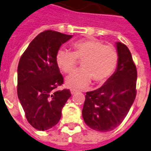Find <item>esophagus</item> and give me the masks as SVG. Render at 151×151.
Masks as SVG:
<instances>
[{
	"label": "esophagus",
	"mask_w": 151,
	"mask_h": 151,
	"mask_svg": "<svg viewBox=\"0 0 151 151\" xmlns=\"http://www.w3.org/2000/svg\"><path fill=\"white\" fill-rule=\"evenodd\" d=\"M70 91H71V94H75L77 92V91L76 90H75V89H71V90H70Z\"/></svg>",
	"instance_id": "1"
}]
</instances>
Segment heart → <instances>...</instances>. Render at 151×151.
<instances>
[{
	"label": "heart",
	"instance_id": "b5f03b06",
	"mask_svg": "<svg viewBox=\"0 0 151 151\" xmlns=\"http://www.w3.org/2000/svg\"><path fill=\"white\" fill-rule=\"evenodd\" d=\"M73 52L60 49L56 55L58 67L66 74L72 72L82 60L83 68L73 72L66 79L72 87H85L91 79L97 83L106 81L115 71L118 54L113 46L104 45L97 39H84L72 44Z\"/></svg>",
	"mask_w": 151,
	"mask_h": 151
}]
</instances>
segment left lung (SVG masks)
Wrapping results in <instances>:
<instances>
[{
    "label": "left lung",
    "mask_w": 151,
    "mask_h": 151,
    "mask_svg": "<svg viewBox=\"0 0 151 151\" xmlns=\"http://www.w3.org/2000/svg\"><path fill=\"white\" fill-rule=\"evenodd\" d=\"M117 67L100 88L86 93L82 115L94 130L106 132L119 126L136 96L137 70L130 50L116 42Z\"/></svg>",
    "instance_id": "1"
}]
</instances>
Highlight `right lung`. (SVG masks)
Wrapping results in <instances>:
<instances>
[{
    "mask_svg": "<svg viewBox=\"0 0 151 151\" xmlns=\"http://www.w3.org/2000/svg\"><path fill=\"white\" fill-rule=\"evenodd\" d=\"M72 35L48 30L37 35L24 51L17 70V94L27 120L39 131L59 122L63 107L71 97L56 61L60 45Z\"/></svg>",
    "mask_w": 151,
    "mask_h": 151,
    "instance_id": "obj_1",
    "label": "right lung"
}]
</instances>
